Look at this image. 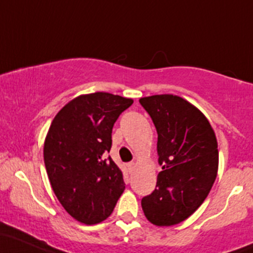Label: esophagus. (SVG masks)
<instances>
[{
	"mask_svg": "<svg viewBox=\"0 0 253 253\" xmlns=\"http://www.w3.org/2000/svg\"><path fill=\"white\" fill-rule=\"evenodd\" d=\"M128 169H129V171H133L135 169V162H131V163H128Z\"/></svg>",
	"mask_w": 253,
	"mask_h": 253,
	"instance_id": "obj_1",
	"label": "esophagus"
}]
</instances>
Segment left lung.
Instances as JSON below:
<instances>
[{"label":"left lung","mask_w":253,"mask_h":253,"mask_svg":"<svg viewBox=\"0 0 253 253\" xmlns=\"http://www.w3.org/2000/svg\"><path fill=\"white\" fill-rule=\"evenodd\" d=\"M158 134L156 188L141 199L145 217L169 227L190 217L211 190L218 169L217 139L209 120L197 107L175 95L139 99Z\"/></svg>","instance_id":"obj_1"}]
</instances>
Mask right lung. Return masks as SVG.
Returning a JSON list of instances; mask_svg holds the SVG:
<instances>
[{
  "label": "right lung",
  "mask_w": 253,
  "mask_h": 253,
  "mask_svg": "<svg viewBox=\"0 0 253 253\" xmlns=\"http://www.w3.org/2000/svg\"><path fill=\"white\" fill-rule=\"evenodd\" d=\"M132 98L108 92L80 95L52 120L44 141L50 185L63 209L80 223L107 220L125 191L121 170L105 155L113 126Z\"/></svg>",
  "instance_id": "right-lung-1"
}]
</instances>
